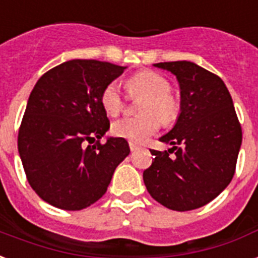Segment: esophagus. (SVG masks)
Here are the masks:
<instances>
[{"label":"esophagus","instance_id":"esophagus-1","mask_svg":"<svg viewBox=\"0 0 258 258\" xmlns=\"http://www.w3.org/2000/svg\"><path fill=\"white\" fill-rule=\"evenodd\" d=\"M129 148H131V151L133 152V151H137L140 147L136 143H132V141H131V143H129Z\"/></svg>","mask_w":258,"mask_h":258}]
</instances>
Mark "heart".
Here are the masks:
<instances>
[{"label":"heart","mask_w":258,"mask_h":258,"mask_svg":"<svg viewBox=\"0 0 258 258\" xmlns=\"http://www.w3.org/2000/svg\"><path fill=\"white\" fill-rule=\"evenodd\" d=\"M127 91L132 97H144L140 113L141 117H123L111 125L115 137L129 140L132 143H144L148 137L155 135L163 123H171L179 114V103L171 93V85L163 75L155 71H141L129 78L126 82ZM101 105L109 115L118 114L122 110V98L118 86L111 82L101 94ZM155 112L158 116L149 115Z\"/></svg>","instance_id":"1"}]
</instances>
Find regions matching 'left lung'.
<instances>
[{"label": "left lung", "instance_id": "8db88e82", "mask_svg": "<svg viewBox=\"0 0 258 258\" xmlns=\"http://www.w3.org/2000/svg\"><path fill=\"white\" fill-rule=\"evenodd\" d=\"M153 66L176 77L180 113L172 129L159 139L172 148L151 149L153 160L144 171V183L167 209H199L218 197L234 175L242 131L233 99L221 78L192 61Z\"/></svg>", "mask_w": 258, "mask_h": 258}]
</instances>
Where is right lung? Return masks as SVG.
Masks as SVG:
<instances>
[{
	"instance_id": "1",
	"label": "right lung",
	"mask_w": 258,
	"mask_h": 258,
	"mask_svg": "<svg viewBox=\"0 0 258 258\" xmlns=\"http://www.w3.org/2000/svg\"><path fill=\"white\" fill-rule=\"evenodd\" d=\"M125 69L74 59L49 70L35 85L17 145L28 181L44 202L75 211L106 192L115 168L131 152L129 144L119 137L90 144L110 127L101 94Z\"/></svg>"
}]
</instances>
